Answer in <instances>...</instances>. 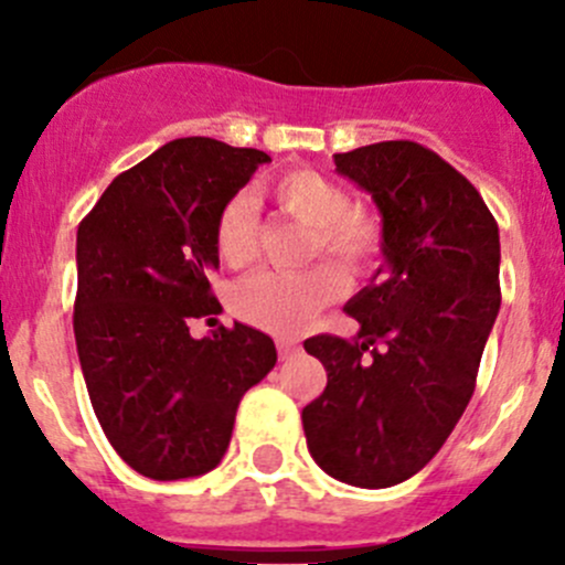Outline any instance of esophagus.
<instances>
[{
	"label": "esophagus",
	"instance_id": "34e87169",
	"mask_svg": "<svg viewBox=\"0 0 565 565\" xmlns=\"http://www.w3.org/2000/svg\"><path fill=\"white\" fill-rule=\"evenodd\" d=\"M276 347H278V358H281V361H289V358H295L300 352V347L289 339H278Z\"/></svg>",
	"mask_w": 565,
	"mask_h": 565
}]
</instances>
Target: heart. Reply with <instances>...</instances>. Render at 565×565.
I'll use <instances>...</instances> for the list:
<instances>
[{
  "label": "heart",
  "instance_id": "b5f03b06",
  "mask_svg": "<svg viewBox=\"0 0 565 565\" xmlns=\"http://www.w3.org/2000/svg\"><path fill=\"white\" fill-rule=\"evenodd\" d=\"M284 215L309 226V256H330L344 270L358 273L377 259L383 226L377 215L352 207L339 182L311 169H295L265 188ZM259 221L248 196H232L213 221L215 256L226 267H243L254 259ZM341 276L335 267L315 265L303 273H254L232 289V309L243 322L273 333H295L322 306L339 298Z\"/></svg>",
  "mask_w": 565,
  "mask_h": 565
}]
</instances>
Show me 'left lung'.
Listing matches in <instances>:
<instances>
[{"mask_svg": "<svg viewBox=\"0 0 565 565\" xmlns=\"http://www.w3.org/2000/svg\"><path fill=\"white\" fill-rule=\"evenodd\" d=\"M383 215V267L350 303L355 339L311 335L328 385L303 407L311 457L363 489L407 481L454 431L500 311L498 221L465 174L415 141L335 156Z\"/></svg>", "mask_w": 565, "mask_h": 565, "instance_id": "1", "label": "left lung"}]
</instances>
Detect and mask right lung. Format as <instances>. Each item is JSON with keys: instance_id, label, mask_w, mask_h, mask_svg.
<instances>
[{"instance_id": "right-lung-1", "label": "right lung", "mask_w": 565, "mask_h": 565, "mask_svg": "<svg viewBox=\"0 0 565 565\" xmlns=\"http://www.w3.org/2000/svg\"><path fill=\"white\" fill-rule=\"evenodd\" d=\"M270 156L191 136L114 177L78 224L73 311L78 361L104 435L136 472L180 481L230 448L237 404L276 366L248 324L193 339L218 315L213 221Z\"/></svg>"}]
</instances>
